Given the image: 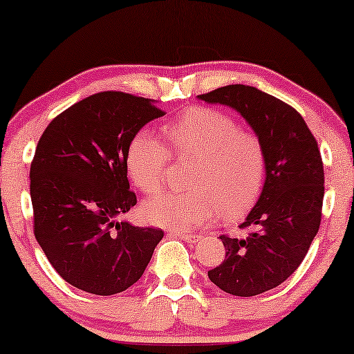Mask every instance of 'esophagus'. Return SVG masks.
Returning a JSON list of instances; mask_svg holds the SVG:
<instances>
[{
    "instance_id": "esophagus-1",
    "label": "esophagus",
    "mask_w": 354,
    "mask_h": 354,
    "mask_svg": "<svg viewBox=\"0 0 354 354\" xmlns=\"http://www.w3.org/2000/svg\"><path fill=\"white\" fill-rule=\"evenodd\" d=\"M178 239L187 241V243H195V241H198V239H201L200 235H195V234H176Z\"/></svg>"
}]
</instances>
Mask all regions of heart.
<instances>
[{
	"label": "heart",
	"mask_w": 354,
	"mask_h": 354,
	"mask_svg": "<svg viewBox=\"0 0 354 354\" xmlns=\"http://www.w3.org/2000/svg\"><path fill=\"white\" fill-rule=\"evenodd\" d=\"M169 147L151 132L130 140L125 164L135 187L156 195L166 185L172 154L196 159L188 187L166 193L143 206L153 224L176 230L196 229L214 222L219 214L235 219L254 205L266 178V148L258 135L241 130L224 111L193 108L166 127Z\"/></svg>",
	"instance_id": "b5f03b06"
}]
</instances>
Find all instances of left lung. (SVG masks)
<instances>
[{"instance_id":"8db88e82","label":"left lung","mask_w":354,"mask_h":354,"mask_svg":"<svg viewBox=\"0 0 354 354\" xmlns=\"http://www.w3.org/2000/svg\"><path fill=\"white\" fill-rule=\"evenodd\" d=\"M206 103L234 108L266 148V182L240 229L243 239L221 235L225 259L207 277L225 293L254 297L285 282L303 263L322 216L324 166L317 142L301 114L250 85L203 93Z\"/></svg>"}]
</instances>
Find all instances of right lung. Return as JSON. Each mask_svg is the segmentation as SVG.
Here are the masks:
<instances>
[{
    "instance_id": "add662e5",
    "label": "right lung",
    "mask_w": 354,
    "mask_h": 354,
    "mask_svg": "<svg viewBox=\"0 0 354 354\" xmlns=\"http://www.w3.org/2000/svg\"><path fill=\"white\" fill-rule=\"evenodd\" d=\"M164 111L153 100L101 91L48 125L30 164L33 234L67 283L115 295L142 277L164 232L115 217L137 205L129 190L130 140Z\"/></svg>"
}]
</instances>
